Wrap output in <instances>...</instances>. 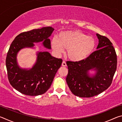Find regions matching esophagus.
Instances as JSON below:
<instances>
[{
    "mask_svg": "<svg viewBox=\"0 0 122 122\" xmlns=\"http://www.w3.org/2000/svg\"><path fill=\"white\" fill-rule=\"evenodd\" d=\"M62 66L63 67H66V66H67V64H66V61H63L62 63Z\"/></svg>",
    "mask_w": 122,
    "mask_h": 122,
    "instance_id": "esophagus-1",
    "label": "esophagus"
}]
</instances>
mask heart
Listing matches in <instances>:
<instances>
[{
  "mask_svg": "<svg viewBox=\"0 0 122 122\" xmlns=\"http://www.w3.org/2000/svg\"><path fill=\"white\" fill-rule=\"evenodd\" d=\"M95 41L78 30L61 32L57 39L54 38L51 42L53 51L57 54L68 49V56L73 61L84 60L90 56L95 48Z\"/></svg>",
  "mask_w": 122,
  "mask_h": 122,
  "instance_id": "obj_1",
  "label": "heart"
}]
</instances>
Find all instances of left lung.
Returning <instances> with one entry per match:
<instances>
[{"instance_id":"left-lung-1","label":"left lung","mask_w":122,"mask_h":122,"mask_svg":"<svg viewBox=\"0 0 122 122\" xmlns=\"http://www.w3.org/2000/svg\"><path fill=\"white\" fill-rule=\"evenodd\" d=\"M98 39V50L80 61H68V73L66 81L70 90L80 97H91L107 89L112 83L117 69V55L108 38L96 34ZM96 71L90 76L89 70Z\"/></svg>"}]
</instances>
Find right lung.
I'll list each match as a JSON object with an SVG mask.
<instances>
[{"label": "right lung", "mask_w": 122, "mask_h": 122, "mask_svg": "<svg viewBox=\"0 0 122 122\" xmlns=\"http://www.w3.org/2000/svg\"><path fill=\"white\" fill-rule=\"evenodd\" d=\"M54 29L44 27L22 32L16 36L8 51L6 66L11 85L26 95L38 96L46 92L50 88L62 60L53 57L48 51H39L35 65L29 70L20 68L16 60L17 54L25 47L32 48L34 42L43 41L44 46L51 48L48 39Z\"/></svg>", "instance_id": "right-lung-1"}]
</instances>
